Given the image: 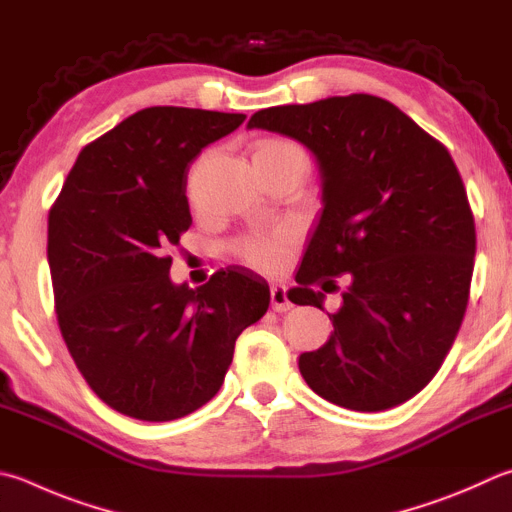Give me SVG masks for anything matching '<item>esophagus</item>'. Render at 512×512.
<instances>
[{"label":"esophagus","instance_id":"1","mask_svg":"<svg viewBox=\"0 0 512 512\" xmlns=\"http://www.w3.org/2000/svg\"><path fill=\"white\" fill-rule=\"evenodd\" d=\"M271 306H273V311H277V313H284L293 306L291 300H288L284 284H275L271 288Z\"/></svg>","mask_w":512,"mask_h":512}]
</instances>
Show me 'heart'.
Returning <instances> with one entry per match:
<instances>
[{
	"label": "heart",
	"mask_w": 512,
	"mask_h": 512,
	"mask_svg": "<svg viewBox=\"0 0 512 512\" xmlns=\"http://www.w3.org/2000/svg\"><path fill=\"white\" fill-rule=\"evenodd\" d=\"M295 147L284 141H262L257 145L255 156H273L282 152H293ZM237 255L246 264L262 268V271H277L288 255V241L284 237H255L237 244Z\"/></svg>",
	"instance_id": "heart-1"
}]
</instances>
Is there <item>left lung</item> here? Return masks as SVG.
Here are the masks:
<instances>
[{"instance_id":"1","label":"left lung","mask_w":512,"mask_h":512,"mask_svg":"<svg viewBox=\"0 0 512 512\" xmlns=\"http://www.w3.org/2000/svg\"><path fill=\"white\" fill-rule=\"evenodd\" d=\"M248 129L295 138L320 167L322 215L288 300L324 309L331 277L349 280L329 340L297 360L306 385L356 412L405 403L439 371L468 306L477 237L452 156L369 94L268 107Z\"/></svg>"}]
</instances>
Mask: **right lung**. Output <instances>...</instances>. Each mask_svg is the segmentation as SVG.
<instances>
[{
    "label": "right lung",
    "mask_w": 512,
    "mask_h": 512,
    "mask_svg": "<svg viewBox=\"0 0 512 512\" xmlns=\"http://www.w3.org/2000/svg\"><path fill=\"white\" fill-rule=\"evenodd\" d=\"M244 114L136 111L80 152L49 212L55 313L71 358L111 410L174 421L219 392L235 340L268 309L241 266L174 284L172 246L192 224L185 183L201 150Z\"/></svg>",
    "instance_id": "add662e5"
}]
</instances>
